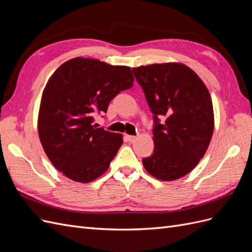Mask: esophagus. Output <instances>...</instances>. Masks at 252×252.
<instances>
[{
    "mask_svg": "<svg viewBox=\"0 0 252 252\" xmlns=\"http://www.w3.org/2000/svg\"><path fill=\"white\" fill-rule=\"evenodd\" d=\"M125 140H126L127 142H129V143H132V142H134V141L136 140V136L126 134V135H125Z\"/></svg>",
    "mask_w": 252,
    "mask_h": 252,
    "instance_id": "1",
    "label": "esophagus"
}]
</instances>
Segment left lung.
<instances>
[{"label": "left lung", "mask_w": 252, "mask_h": 252, "mask_svg": "<svg viewBox=\"0 0 252 252\" xmlns=\"http://www.w3.org/2000/svg\"><path fill=\"white\" fill-rule=\"evenodd\" d=\"M154 113L155 150L143 165L162 181H174L191 171L212 138L215 117L207 87L192 69L181 63L132 68ZM165 122L161 125L159 119Z\"/></svg>", "instance_id": "1"}]
</instances>
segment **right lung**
Segmentation results:
<instances>
[{
	"instance_id": "add662e5",
	"label": "right lung",
	"mask_w": 252,
	"mask_h": 252,
	"mask_svg": "<svg viewBox=\"0 0 252 252\" xmlns=\"http://www.w3.org/2000/svg\"><path fill=\"white\" fill-rule=\"evenodd\" d=\"M127 66L74 58L61 65L44 88L37 131L45 154L68 179L89 183L108 169L123 135L94 125L112 98L133 85Z\"/></svg>"
}]
</instances>
